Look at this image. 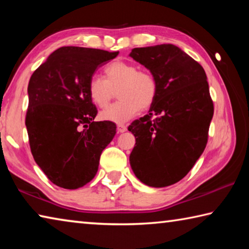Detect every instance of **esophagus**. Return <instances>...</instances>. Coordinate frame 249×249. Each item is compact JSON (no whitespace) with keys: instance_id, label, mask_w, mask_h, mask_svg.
Wrapping results in <instances>:
<instances>
[{"instance_id":"obj_1","label":"esophagus","mask_w":249,"mask_h":249,"mask_svg":"<svg viewBox=\"0 0 249 249\" xmlns=\"http://www.w3.org/2000/svg\"><path fill=\"white\" fill-rule=\"evenodd\" d=\"M126 129H127V127H126L124 124L117 125V132L119 133H124V132H126Z\"/></svg>"}]
</instances>
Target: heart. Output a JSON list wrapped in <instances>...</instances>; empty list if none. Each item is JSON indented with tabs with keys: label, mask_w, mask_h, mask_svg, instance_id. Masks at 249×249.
<instances>
[{
	"label": "heart",
	"mask_w": 249,
	"mask_h": 249,
	"mask_svg": "<svg viewBox=\"0 0 249 249\" xmlns=\"http://www.w3.org/2000/svg\"><path fill=\"white\" fill-rule=\"evenodd\" d=\"M105 79L93 75L88 84V93L92 103L99 107L108 104L113 90L120 101L100 113L103 121L125 123L140 112L147 109L155 102L158 86L153 73L140 70L133 62L117 60L104 69Z\"/></svg>",
	"instance_id": "obj_1"
}]
</instances>
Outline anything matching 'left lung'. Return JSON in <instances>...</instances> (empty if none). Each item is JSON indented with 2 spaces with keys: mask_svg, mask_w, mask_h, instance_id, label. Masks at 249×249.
I'll list each match as a JSON object with an SVG mask.
<instances>
[{
  "mask_svg": "<svg viewBox=\"0 0 249 249\" xmlns=\"http://www.w3.org/2000/svg\"><path fill=\"white\" fill-rule=\"evenodd\" d=\"M129 57L148 69L158 86L149 114L128 126L136 138L130 167L142 183L168 187L187 176L208 142L214 107L205 71L171 44L134 48Z\"/></svg>",
  "mask_w": 249,
  "mask_h": 249,
  "instance_id": "8db88e82",
  "label": "left lung"
}]
</instances>
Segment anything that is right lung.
<instances>
[{
    "mask_svg": "<svg viewBox=\"0 0 249 249\" xmlns=\"http://www.w3.org/2000/svg\"><path fill=\"white\" fill-rule=\"evenodd\" d=\"M119 52L61 47L29 80L26 124L33 157L47 178L64 189L81 188L94 178L100 156L116 134L113 122H94L88 93L95 70Z\"/></svg>",
    "mask_w": 249,
    "mask_h": 249,
    "instance_id": "obj_1",
    "label": "right lung"
}]
</instances>
